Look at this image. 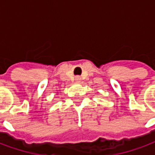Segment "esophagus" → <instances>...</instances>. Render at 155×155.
Here are the masks:
<instances>
[{"instance_id": "esophagus-1", "label": "esophagus", "mask_w": 155, "mask_h": 155, "mask_svg": "<svg viewBox=\"0 0 155 155\" xmlns=\"http://www.w3.org/2000/svg\"><path fill=\"white\" fill-rule=\"evenodd\" d=\"M74 80H75V81H76V82H80L81 80V78L80 77L79 75H77V76H75V77H74Z\"/></svg>"}]
</instances>
